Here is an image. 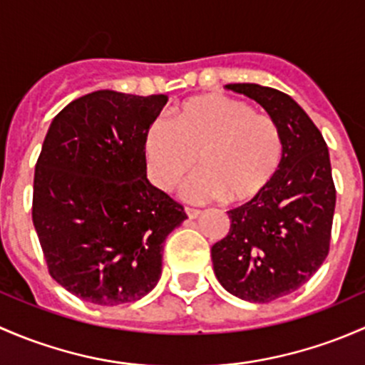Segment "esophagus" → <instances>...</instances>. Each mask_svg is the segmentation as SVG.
I'll return each mask as SVG.
<instances>
[{
    "label": "esophagus",
    "mask_w": 365,
    "mask_h": 365,
    "mask_svg": "<svg viewBox=\"0 0 365 365\" xmlns=\"http://www.w3.org/2000/svg\"><path fill=\"white\" fill-rule=\"evenodd\" d=\"M184 212L187 214V217H190V220H195V217L200 216V210L193 209V207H184Z\"/></svg>",
    "instance_id": "esophagus-1"
}]
</instances>
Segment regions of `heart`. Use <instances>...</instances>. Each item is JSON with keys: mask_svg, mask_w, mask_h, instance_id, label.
<instances>
[{"mask_svg": "<svg viewBox=\"0 0 365 365\" xmlns=\"http://www.w3.org/2000/svg\"><path fill=\"white\" fill-rule=\"evenodd\" d=\"M149 178L172 191L197 161L202 167L184 187L190 202L227 198L244 202L260 193L276 174L283 156V137L270 115L255 112L246 101L202 95L172 110V121L156 118L144 137Z\"/></svg>", "mask_w": 365, "mask_h": 365, "instance_id": "heart-1", "label": "heart"}]
</instances>
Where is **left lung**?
<instances>
[{
	"instance_id": "1",
	"label": "left lung",
	"mask_w": 365,
	"mask_h": 365,
	"mask_svg": "<svg viewBox=\"0 0 365 365\" xmlns=\"http://www.w3.org/2000/svg\"><path fill=\"white\" fill-rule=\"evenodd\" d=\"M277 123L279 168L247 204L228 210L230 230L210 250L214 274L227 292L270 302L302 287L329 255L336 186L329 149L309 115L284 93L258 84H228Z\"/></svg>"
}]
</instances>
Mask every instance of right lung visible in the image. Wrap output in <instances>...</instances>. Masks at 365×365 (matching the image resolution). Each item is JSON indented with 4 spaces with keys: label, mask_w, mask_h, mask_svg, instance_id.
Returning <instances> with one entry per match:
<instances>
[{
    "label": "right lung",
    "mask_w": 365,
    "mask_h": 365,
    "mask_svg": "<svg viewBox=\"0 0 365 365\" xmlns=\"http://www.w3.org/2000/svg\"><path fill=\"white\" fill-rule=\"evenodd\" d=\"M167 101L101 89L66 105L45 135L33 225L48 274L78 299L118 306L148 295L165 239L187 217L145 175V130Z\"/></svg>",
    "instance_id": "obj_1"
}]
</instances>
